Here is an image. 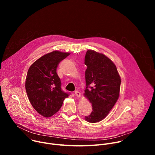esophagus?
<instances>
[{"mask_svg":"<svg viewBox=\"0 0 155 155\" xmlns=\"http://www.w3.org/2000/svg\"><path fill=\"white\" fill-rule=\"evenodd\" d=\"M74 94H75V95L77 97H80V96H81V93H80L78 91H75L74 92Z\"/></svg>","mask_w":155,"mask_h":155,"instance_id":"1","label":"esophagus"}]
</instances>
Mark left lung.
<instances>
[{
    "label": "left lung",
    "instance_id": "left-lung-1",
    "mask_svg": "<svg viewBox=\"0 0 155 155\" xmlns=\"http://www.w3.org/2000/svg\"><path fill=\"white\" fill-rule=\"evenodd\" d=\"M86 90L84 96L92 104L91 114L85 117L90 123L104 119L119 96L121 78L115 64L108 57L88 50L84 58Z\"/></svg>",
    "mask_w": 155,
    "mask_h": 155
}]
</instances>
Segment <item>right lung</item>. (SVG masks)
Instances as JSON below:
<instances>
[{"mask_svg": "<svg viewBox=\"0 0 155 155\" xmlns=\"http://www.w3.org/2000/svg\"><path fill=\"white\" fill-rule=\"evenodd\" d=\"M69 53L54 51L43 55L29 68L25 83L29 100L41 116L51 117L59 111L64 100L69 94L61 89L56 73L59 63Z\"/></svg>", "mask_w": 155, "mask_h": 155, "instance_id": "obj_1", "label": "right lung"}]
</instances>
